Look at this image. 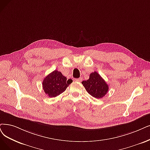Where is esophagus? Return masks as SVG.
<instances>
[{
    "instance_id": "34e87169",
    "label": "esophagus",
    "mask_w": 150,
    "mask_h": 150,
    "mask_svg": "<svg viewBox=\"0 0 150 150\" xmlns=\"http://www.w3.org/2000/svg\"><path fill=\"white\" fill-rule=\"evenodd\" d=\"M81 80H82L81 78H78V79H75L74 81H76V82H81Z\"/></svg>"
}]
</instances>
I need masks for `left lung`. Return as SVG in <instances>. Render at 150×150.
I'll return each mask as SVG.
<instances>
[{
  "mask_svg": "<svg viewBox=\"0 0 150 150\" xmlns=\"http://www.w3.org/2000/svg\"><path fill=\"white\" fill-rule=\"evenodd\" d=\"M82 83L87 92L96 98H103L108 92V85L96 71L90 74L89 79L82 81Z\"/></svg>",
  "mask_w": 150,
  "mask_h": 150,
  "instance_id": "8db88e82",
  "label": "left lung"
}]
</instances>
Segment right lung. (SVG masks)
<instances>
[{
	"mask_svg": "<svg viewBox=\"0 0 150 150\" xmlns=\"http://www.w3.org/2000/svg\"><path fill=\"white\" fill-rule=\"evenodd\" d=\"M72 82L73 81L71 79L67 80L61 72L55 70L45 77L42 82V87L49 97H56L62 93Z\"/></svg>",
	"mask_w": 150,
	"mask_h": 150,
	"instance_id": "1",
	"label": "right lung"
}]
</instances>
